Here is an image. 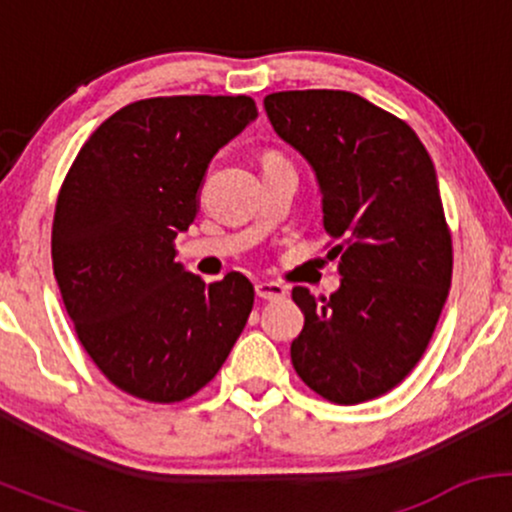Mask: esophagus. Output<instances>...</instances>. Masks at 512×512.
I'll use <instances>...</instances> for the list:
<instances>
[{"instance_id": "obj_1", "label": "esophagus", "mask_w": 512, "mask_h": 512, "mask_svg": "<svg viewBox=\"0 0 512 512\" xmlns=\"http://www.w3.org/2000/svg\"><path fill=\"white\" fill-rule=\"evenodd\" d=\"M255 293L262 301H281L286 296V289L276 281H260V284H255Z\"/></svg>"}]
</instances>
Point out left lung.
Listing matches in <instances>:
<instances>
[{
  "label": "left lung",
  "instance_id": "1",
  "mask_svg": "<svg viewBox=\"0 0 512 512\" xmlns=\"http://www.w3.org/2000/svg\"><path fill=\"white\" fill-rule=\"evenodd\" d=\"M274 132L313 168L342 286H296L305 325L291 361L310 390L361 404L424 356L450 291L452 240L431 156L407 122L349 91L264 98Z\"/></svg>",
  "mask_w": 512,
  "mask_h": 512
}]
</instances>
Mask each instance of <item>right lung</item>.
<instances>
[{"label":"right lung","instance_id":"add662e5","mask_svg":"<svg viewBox=\"0 0 512 512\" xmlns=\"http://www.w3.org/2000/svg\"><path fill=\"white\" fill-rule=\"evenodd\" d=\"M257 117L248 96L129 103L81 146L57 197L52 269L79 342L146 402H182L219 373L255 289L240 272L204 284L173 240L199 209L211 158Z\"/></svg>","mask_w":512,"mask_h":512}]
</instances>
